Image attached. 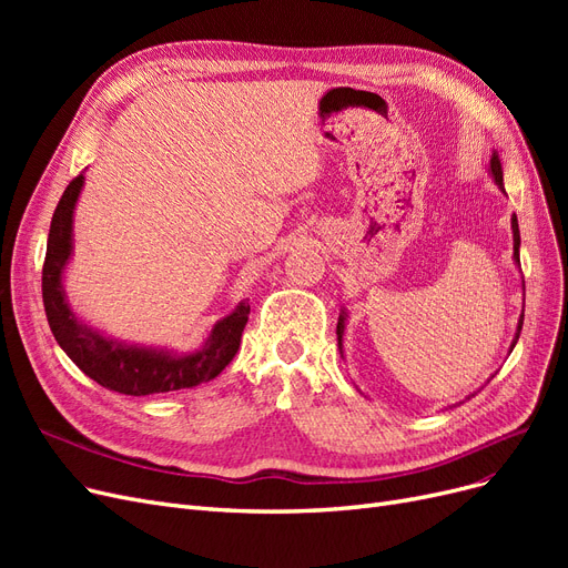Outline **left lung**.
Listing matches in <instances>:
<instances>
[{
  "mask_svg": "<svg viewBox=\"0 0 568 568\" xmlns=\"http://www.w3.org/2000/svg\"><path fill=\"white\" fill-rule=\"evenodd\" d=\"M490 173H493V178H495L497 186H500L503 192H505V186H503V165H500V159H497V153H493V159H490ZM511 232H514V261L519 263V244H521V236H519V222H517V215L511 217ZM521 326H524V315H521V320H519L517 338H514L511 346H517L519 334H521ZM343 329H346V315H338L336 336H338V351H341V355H343Z\"/></svg>",
  "mask_w": 568,
  "mask_h": 568,
  "instance_id": "8db88e82",
  "label": "left lung"
}]
</instances>
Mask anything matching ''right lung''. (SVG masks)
I'll use <instances>...</instances> for the list:
<instances>
[{"instance_id":"add662e5","label":"right lung","mask_w":568,"mask_h":568,"mask_svg":"<svg viewBox=\"0 0 568 568\" xmlns=\"http://www.w3.org/2000/svg\"><path fill=\"white\" fill-rule=\"evenodd\" d=\"M82 175L71 180L51 217L47 255L42 267V301L49 329L73 363L99 386L123 395H153L194 388L215 379L225 369L242 343L251 305L244 301L220 320L205 346L194 355H170L104 338L71 313L61 288V274L71 255L73 209L82 189Z\"/></svg>"}]
</instances>
